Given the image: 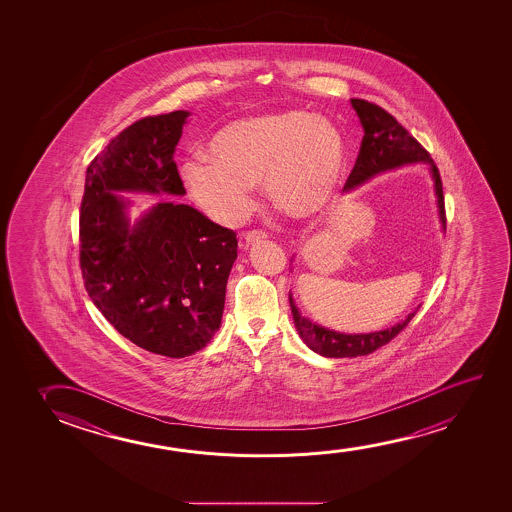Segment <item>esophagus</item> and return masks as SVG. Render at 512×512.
<instances>
[{
  "label": "esophagus",
  "mask_w": 512,
  "mask_h": 512,
  "mask_svg": "<svg viewBox=\"0 0 512 512\" xmlns=\"http://www.w3.org/2000/svg\"><path fill=\"white\" fill-rule=\"evenodd\" d=\"M269 238V234L266 231H259V229H253L245 234L246 245H253V243H259L262 239Z\"/></svg>",
  "instance_id": "1"
}]
</instances>
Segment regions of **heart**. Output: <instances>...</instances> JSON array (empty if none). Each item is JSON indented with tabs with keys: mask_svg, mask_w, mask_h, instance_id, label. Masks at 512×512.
I'll return each mask as SVG.
<instances>
[{
	"mask_svg": "<svg viewBox=\"0 0 512 512\" xmlns=\"http://www.w3.org/2000/svg\"><path fill=\"white\" fill-rule=\"evenodd\" d=\"M210 150L211 157L190 155L180 171L197 206L224 225L250 215L259 180L281 213L316 217L336 194L346 164L341 131L306 110L234 120L213 136Z\"/></svg>",
	"mask_w": 512,
	"mask_h": 512,
	"instance_id": "obj_1",
	"label": "heart"
}]
</instances>
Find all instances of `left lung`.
Returning a JSON list of instances; mask_svg holds the SVG:
<instances>
[{
  "label": "left lung",
  "mask_w": 512,
  "mask_h": 512,
  "mask_svg": "<svg viewBox=\"0 0 512 512\" xmlns=\"http://www.w3.org/2000/svg\"><path fill=\"white\" fill-rule=\"evenodd\" d=\"M351 105L357 110L360 122L364 126V138L360 143L357 161L351 169L350 176L344 185V192L355 189L360 183L369 180L371 176L378 175L386 169L397 168L407 162H428L435 180V194L439 197V213L442 224H446V210H444V194H442V180L439 169L435 166L432 157L428 154L420 141L393 117L385 108L353 98ZM290 308L294 315L295 327L301 334L302 341L308 344L311 350L329 358L364 357L372 351L379 350L381 346L390 343L393 337L399 336L406 329L407 323L413 320L416 313L407 316L404 322L397 323L390 329L379 330L372 334H339L334 330L323 329L320 325L301 316L290 297Z\"/></svg>",
  "instance_id": "obj_1"
}]
</instances>
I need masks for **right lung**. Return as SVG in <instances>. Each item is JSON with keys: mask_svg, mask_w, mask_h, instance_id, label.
<instances>
[{"mask_svg": "<svg viewBox=\"0 0 512 512\" xmlns=\"http://www.w3.org/2000/svg\"><path fill=\"white\" fill-rule=\"evenodd\" d=\"M187 117H143L110 140L87 168L80 204L87 294L131 343L171 358L203 350L220 327L236 232L176 203L157 204L127 229L113 190L185 194L173 154Z\"/></svg>", "mask_w": 512, "mask_h": 512, "instance_id": "add662e5", "label": "right lung"}]
</instances>
